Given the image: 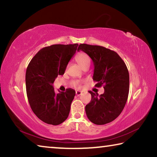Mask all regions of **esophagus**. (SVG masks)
I'll list each match as a JSON object with an SVG mask.
<instances>
[{
	"label": "esophagus",
	"instance_id": "esophagus-1",
	"mask_svg": "<svg viewBox=\"0 0 157 157\" xmlns=\"http://www.w3.org/2000/svg\"><path fill=\"white\" fill-rule=\"evenodd\" d=\"M82 94V92L80 91H75V94L77 95H80Z\"/></svg>",
	"mask_w": 157,
	"mask_h": 157
}]
</instances>
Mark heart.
Segmentation results:
<instances>
[{
  "label": "heart",
  "instance_id": "heart-1",
  "mask_svg": "<svg viewBox=\"0 0 157 157\" xmlns=\"http://www.w3.org/2000/svg\"><path fill=\"white\" fill-rule=\"evenodd\" d=\"M75 60L78 63V64L83 69L89 68L90 63H91V59H90L89 56L84 52L78 53L75 57ZM73 86H75L77 88H79L81 86L80 82L79 81H74L73 82Z\"/></svg>",
  "mask_w": 157,
  "mask_h": 157
}]
</instances>
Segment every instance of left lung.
Segmentation results:
<instances>
[{"instance_id":"8db88e82","label":"left lung","mask_w":157,"mask_h":157,"mask_svg":"<svg viewBox=\"0 0 157 157\" xmlns=\"http://www.w3.org/2000/svg\"><path fill=\"white\" fill-rule=\"evenodd\" d=\"M82 50L91 58L94 65L93 79L95 87L103 86L100 95L90 91L91 100L85 107L89 120L95 124L111 123L123 111L129 95V75L124 61L117 53L100 46L79 44Z\"/></svg>"}]
</instances>
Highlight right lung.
<instances>
[{"label": "right lung", "mask_w": 157, "mask_h": 157, "mask_svg": "<svg viewBox=\"0 0 157 157\" xmlns=\"http://www.w3.org/2000/svg\"><path fill=\"white\" fill-rule=\"evenodd\" d=\"M78 44H55L43 48L34 55L25 73L26 92L32 110L44 123L58 125L67 119L75 90L56 94L52 86L62 75Z\"/></svg>", "instance_id": "1"}]
</instances>
